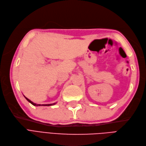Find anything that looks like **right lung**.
Here are the masks:
<instances>
[{
  "mask_svg": "<svg viewBox=\"0 0 146 146\" xmlns=\"http://www.w3.org/2000/svg\"><path fill=\"white\" fill-rule=\"evenodd\" d=\"M25 97V96H24ZM25 98L27 99V100L28 101V102H29L30 103V104H32L33 105H34V106H50V105H55L56 103H54V104H44V105H41V104H35V103H33V102H32L31 101L30 99H29L28 98H26V97H25Z\"/></svg>",
  "mask_w": 146,
  "mask_h": 146,
  "instance_id": "1",
  "label": "right lung"
}]
</instances>
